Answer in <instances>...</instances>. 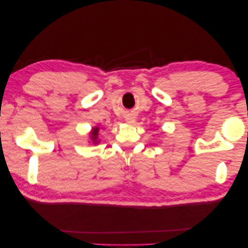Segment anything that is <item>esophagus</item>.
<instances>
[{"label":"esophagus","mask_w":248,"mask_h":248,"mask_svg":"<svg viewBox=\"0 0 248 248\" xmlns=\"http://www.w3.org/2000/svg\"><path fill=\"white\" fill-rule=\"evenodd\" d=\"M134 120H135V117H134V116H128V117H126V122H127V123H133Z\"/></svg>","instance_id":"obj_1"}]
</instances>
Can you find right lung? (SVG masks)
Listing matches in <instances>:
<instances>
[{"instance_id": "1", "label": "right lung", "mask_w": 248, "mask_h": 248, "mask_svg": "<svg viewBox=\"0 0 248 248\" xmlns=\"http://www.w3.org/2000/svg\"><path fill=\"white\" fill-rule=\"evenodd\" d=\"M97 133H99V127H95V128H93V132L91 133V135H92V140L95 141L96 143V137H97Z\"/></svg>"}]
</instances>
